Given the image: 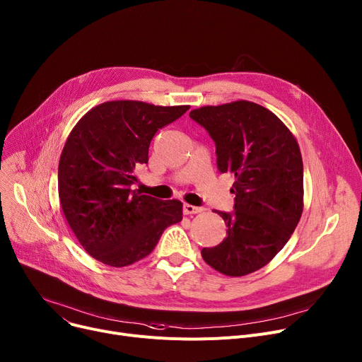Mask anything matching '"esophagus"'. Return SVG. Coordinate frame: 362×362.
<instances>
[{"label":"esophagus","mask_w":362,"mask_h":362,"mask_svg":"<svg viewBox=\"0 0 362 362\" xmlns=\"http://www.w3.org/2000/svg\"><path fill=\"white\" fill-rule=\"evenodd\" d=\"M204 209L201 208V206H194V205H190V204H185L183 205V214H186V215H192V214H199V212H202Z\"/></svg>","instance_id":"34e87169"}]
</instances>
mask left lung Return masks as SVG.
<instances>
[{
	"label": "left lung",
	"instance_id": "left-lung-1",
	"mask_svg": "<svg viewBox=\"0 0 362 362\" xmlns=\"http://www.w3.org/2000/svg\"><path fill=\"white\" fill-rule=\"evenodd\" d=\"M189 116L215 142L216 165L234 176L227 237L201 255L211 268L245 276L286 245L303 214V160L296 136L267 107L247 100L194 109Z\"/></svg>",
	"mask_w": 362,
	"mask_h": 362
}]
</instances>
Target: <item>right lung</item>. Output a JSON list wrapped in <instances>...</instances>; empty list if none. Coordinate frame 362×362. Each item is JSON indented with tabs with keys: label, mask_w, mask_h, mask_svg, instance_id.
<instances>
[{
	"label": "right lung",
	"mask_w": 362,
	"mask_h": 362,
	"mask_svg": "<svg viewBox=\"0 0 362 362\" xmlns=\"http://www.w3.org/2000/svg\"><path fill=\"white\" fill-rule=\"evenodd\" d=\"M187 109L115 100L93 107L72 128L59 158L58 194L71 230L94 259L128 267L182 221L180 201L141 195L134 185L156 132Z\"/></svg>",
	"instance_id": "right-lung-1"
}]
</instances>
